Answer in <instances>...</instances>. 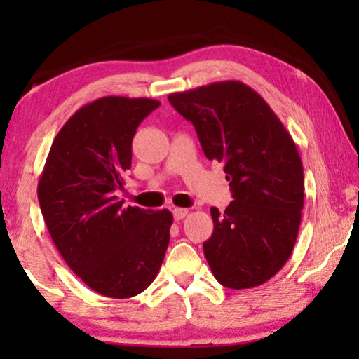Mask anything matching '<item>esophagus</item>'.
Returning a JSON list of instances; mask_svg holds the SVG:
<instances>
[{
  "label": "esophagus",
  "instance_id": "34e87169",
  "mask_svg": "<svg viewBox=\"0 0 359 359\" xmlns=\"http://www.w3.org/2000/svg\"><path fill=\"white\" fill-rule=\"evenodd\" d=\"M186 215H188V209H183V208H175L173 209L175 220H183Z\"/></svg>",
  "mask_w": 359,
  "mask_h": 359
}]
</instances>
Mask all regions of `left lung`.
I'll return each mask as SVG.
<instances>
[{"label": "left lung", "instance_id": "left-lung-1", "mask_svg": "<svg viewBox=\"0 0 359 359\" xmlns=\"http://www.w3.org/2000/svg\"><path fill=\"white\" fill-rule=\"evenodd\" d=\"M168 101L193 122L209 160L224 161L233 201L210 209L204 255L225 287L271 279L291 257L304 208V170L292 137L268 102L242 81L173 93Z\"/></svg>", "mask_w": 359, "mask_h": 359}]
</instances>
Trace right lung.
Listing matches in <instances>:
<instances>
[{
    "label": "right lung",
    "instance_id": "right-lung-1",
    "mask_svg": "<svg viewBox=\"0 0 359 359\" xmlns=\"http://www.w3.org/2000/svg\"><path fill=\"white\" fill-rule=\"evenodd\" d=\"M160 101L104 96L65 122L39 180L41 210L62 258L93 291L134 297L154 283L170 243L168 209L122 208L137 127Z\"/></svg>",
    "mask_w": 359,
    "mask_h": 359
}]
</instances>
